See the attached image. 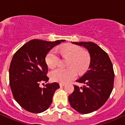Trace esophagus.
Returning <instances> with one entry per match:
<instances>
[{"mask_svg":"<svg viewBox=\"0 0 125 125\" xmlns=\"http://www.w3.org/2000/svg\"><path fill=\"white\" fill-rule=\"evenodd\" d=\"M60 86L61 87H62V86H65V84L64 83H61L59 84Z\"/></svg>","mask_w":125,"mask_h":125,"instance_id":"esophagus-1","label":"esophagus"}]
</instances>
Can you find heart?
Listing matches in <instances>:
<instances>
[{"label":"heart","mask_w":125,"mask_h":125,"mask_svg":"<svg viewBox=\"0 0 125 125\" xmlns=\"http://www.w3.org/2000/svg\"><path fill=\"white\" fill-rule=\"evenodd\" d=\"M63 56L69 57L68 66L67 69L58 67L53 70L50 73V77L53 81L65 83L73 79L76 76L77 70L78 73L86 71L90 64V58L87 53L84 52L83 49L78 46L69 44L60 48ZM60 58L58 52L52 49L46 56V62L49 67H54L59 63Z\"/></svg>","instance_id":"1"}]
</instances>
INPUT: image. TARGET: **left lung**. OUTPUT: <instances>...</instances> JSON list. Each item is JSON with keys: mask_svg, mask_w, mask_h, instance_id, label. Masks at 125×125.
<instances>
[{"mask_svg": "<svg viewBox=\"0 0 125 125\" xmlns=\"http://www.w3.org/2000/svg\"><path fill=\"white\" fill-rule=\"evenodd\" d=\"M85 48L90 54L89 70L76 81L84 85L74 86V90L69 96L70 104L82 114L95 111L102 106L113 90L115 74L108 54L94 42H72Z\"/></svg>", "mask_w": 125, "mask_h": 125, "instance_id": "1", "label": "left lung"}]
</instances>
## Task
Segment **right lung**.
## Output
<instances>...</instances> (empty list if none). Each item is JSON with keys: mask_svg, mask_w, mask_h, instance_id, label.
Returning <instances> with one entry per match:
<instances>
[{"mask_svg": "<svg viewBox=\"0 0 125 125\" xmlns=\"http://www.w3.org/2000/svg\"><path fill=\"white\" fill-rule=\"evenodd\" d=\"M64 40L48 42L33 39L18 50L13 56L9 67V83L16 101L27 111L39 113L45 111L52 102L58 83L40 87V83L49 81L46 56L55 46Z\"/></svg>", "mask_w": 125, "mask_h": 125, "instance_id": "add662e5", "label": "right lung"}]
</instances>
